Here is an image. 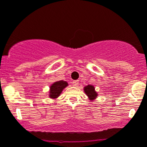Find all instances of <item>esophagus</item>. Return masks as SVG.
Masks as SVG:
<instances>
[{
    "mask_svg": "<svg viewBox=\"0 0 147 147\" xmlns=\"http://www.w3.org/2000/svg\"><path fill=\"white\" fill-rule=\"evenodd\" d=\"M72 85L75 86V87H77L79 85V81H72Z\"/></svg>",
    "mask_w": 147,
    "mask_h": 147,
    "instance_id": "obj_1",
    "label": "esophagus"
}]
</instances>
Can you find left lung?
<instances>
[{"mask_svg": "<svg viewBox=\"0 0 147 147\" xmlns=\"http://www.w3.org/2000/svg\"><path fill=\"white\" fill-rule=\"evenodd\" d=\"M84 91L90 100H94L97 97V93L95 91V87L93 85H89L84 87Z\"/></svg>", "mask_w": 147, "mask_h": 147, "instance_id": "1", "label": "left lung"}]
</instances>
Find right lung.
<instances>
[{
    "mask_svg": "<svg viewBox=\"0 0 147 147\" xmlns=\"http://www.w3.org/2000/svg\"><path fill=\"white\" fill-rule=\"evenodd\" d=\"M67 86L68 83L66 81H60L55 82L50 86L49 96L52 99H56L61 94L62 90Z\"/></svg>",
    "mask_w": 147,
    "mask_h": 147,
    "instance_id": "1",
    "label": "right lung"
}]
</instances>
